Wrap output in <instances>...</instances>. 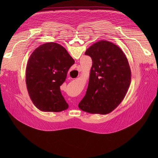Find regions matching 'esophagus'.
Wrapping results in <instances>:
<instances>
[{
    "label": "esophagus",
    "mask_w": 158,
    "mask_h": 158,
    "mask_svg": "<svg viewBox=\"0 0 158 158\" xmlns=\"http://www.w3.org/2000/svg\"><path fill=\"white\" fill-rule=\"evenodd\" d=\"M70 78H72V77H70Z\"/></svg>",
    "instance_id": "esophagus-1"
}]
</instances>
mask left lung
<instances>
[{
  "mask_svg": "<svg viewBox=\"0 0 158 158\" xmlns=\"http://www.w3.org/2000/svg\"><path fill=\"white\" fill-rule=\"evenodd\" d=\"M93 65L85 96L79 104L83 111L107 114L124 99L131 82V71L123 51L114 44L101 40L85 52Z\"/></svg>",
  "mask_w": 158,
  "mask_h": 158,
  "instance_id": "left-lung-1",
  "label": "left lung"
}]
</instances>
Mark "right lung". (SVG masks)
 Wrapping results in <instances>:
<instances>
[{
	"label": "right lung",
	"instance_id": "right-lung-1",
	"mask_svg": "<svg viewBox=\"0 0 158 158\" xmlns=\"http://www.w3.org/2000/svg\"><path fill=\"white\" fill-rule=\"evenodd\" d=\"M74 60L61 45H40L31 55L27 64L26 82L34 106L44 112H60L69 107L60 86L65 81Z\"/></svg>",
	"mask_w": 158,
	"mask_h": 158
}]
</instances>
